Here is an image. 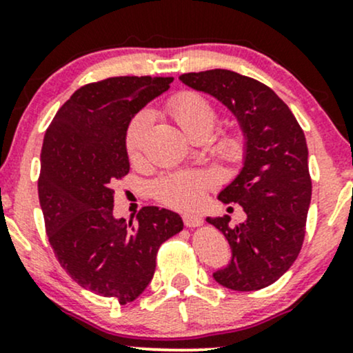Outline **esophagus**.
I'll use <instances>...</instances> for the list:
<instances>
[{"label": "esophagus", "instance_id": "34e87169", "mask_svg": "<svg viewBox=\"0 0 353 353\" xmlns=\"http://www.w3.org/2000/svg\"><path fill=\"white\" fill-rule=\"evenodd\" d=\"M182 219H184L185 228H199V225H202V217L196 216V214H184Z\"/></svg>", "mask_w": 353, "mask_h": 353}]
</instances>
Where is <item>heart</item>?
I'll return each mask as SVG.
<instances>
[{
  "label": "heart",
  "instance_id": "obj_1",
  "mask_svg": "<svg viewBox=\"0 0 353 353\" xmlns=\"http://www.w3.org/2000/svg\"><path fill=\"white\" fill-rule=\"evenodd\" d=\"M169 112L174 117L179 128L189 137L197 132L210 134L216 125L217 114L212 104L202 98L197 92H181L174 96L168 104ZM151 114L148 111H141L132 117L125 131V152L129 159L137 161L143 156L145 137H148ZM245 151L244 137L239 132H228L217 141L216 152L225 163H237L242 159ZM214 185V179L208 172L202 171H182L171 174L157 182L156 196L163 204L172 209L192 210L197 209L204 202L205 192Z\"/></svg>",
  "mask_w": 353,
  "mask_h": 353
}]
</instances>
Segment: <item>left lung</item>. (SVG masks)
<instances>
[{
  "label": "left lung",
  "instance_id": "obj_1",
  "mask_svg": "<svg viewBox=\"0 0 353 353\" xmlns=\"http://www.w3.org/2000/svg\"><path fill=\"white\" fill-rule=\"evenodd\" d=\"M179 79L221 101L245 141L241 172L217 196L242 205L245 221L230 225L229 216L208 217L232 250L214 279L239 292L264 289L290 269L302 249L312 197L305 136L289 106L259 81L229 70L188 72Z\"/></svg>",
  "mask_w": 353,
  "mask_h": 353
}]
</instances>
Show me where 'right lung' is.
<instances>
[{
	"mask_svg": "<svg viewBox=\"0 0 353 353\" xmlns=\"http://www.w3.org/2000/svg\"><path fill=\"white\" fill-rule=\"evenodd\" d=\"M172 78L119 76L79 88L51 121L38 181L48 239L72 281L121 305L152 281L163 242L181 232L179 214L148 205L136 224L112 216V185L129 172L125 131Z\"/></svg>",
	"mask_w": 353,
	"mask_h": 353,
	"instance_id": "obj_1",
	"label": "right lung"
}]
</instances>
